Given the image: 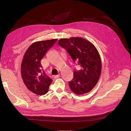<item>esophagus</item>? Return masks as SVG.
Wrapping results in <instances>:
<instances>
[{"mask_svg":"<svg viewBox=\"0 0 131 131\" xmlns=\"http://www.w3.org/2000/svg\"><path fill=\"white\" fill-rule=\"evenodd\" d=\"M59 77H60V74H58V75H54V78L55 79H57V78H59Z\"/></svg>","mask_w":131,"mask_h":131,"instance_id":"esophagus-1","label":"esophagus"}]
</instances>
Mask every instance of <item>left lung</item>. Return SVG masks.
Instances as JSON below:
<instances>
[{"label": "left lung", "mask_w": 131, "mask_h": 131, "mask_svg": "<svg viewBox=\"0 0 131 131\" xmlns=\"http://www.w3.org/2000/svg\"><path fill=\"white\" fill-rule=\"evenodd\" d=\"M58 44L72 58L74 64L80 68L74 69L73 78L69 81V88L78 95L88 93L97 84L100 77L102 63L96 47L81 38L61 39Z\"/></svg>", "instance_id": "8db88e82"}]
</instances>
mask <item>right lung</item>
I'll use <instances>...</instances> for the list:
<instances>
[{"instance_id":"obj_1","label":"right lung","mask_w":131,"mask_h":131,"mask_svg":"<svg viewBox=\"0 0 131 131\" xmlns=\"http://www.w3.org/2000/svg\"><path fill=\"white\" fill-rule=\"evenodd\" d=\"M57 41L53 39L35 42L26 51L21 64V77L27 89L38 95L48 92L52 80L42 68L41 60Z\"/></svg>"}]
</instances>
